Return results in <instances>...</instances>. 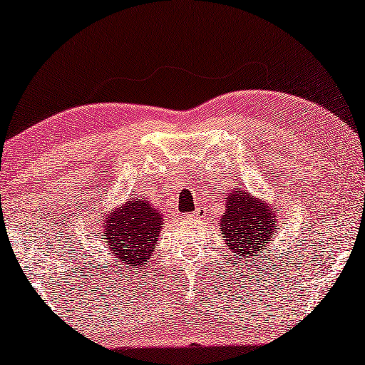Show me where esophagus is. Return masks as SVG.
Masks as SVG:
<instances>
[{"label": "esophagus", "instance_id": "obj_1", "mask_svg": "<svg viewBox=\"0 0 365 365\" xmlns=\"http://www.w3.org/2000/svg\"><path fill=\"white\" fill-rule=\"evenodd\" d=\"M203 213H206V208H205V206H198V208L193 211V216H197V217H200V216H201V215H203Z\"/></svg>", "mask_w": 365, "mask_h": 365}]
</instances>
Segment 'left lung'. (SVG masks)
<instances>
[{
    "mask_svg": "<svg viewBox=\"0 0 365 365\" xmlns=\"http://www.w3.org/2000/svg\"><path fill=\"white\" fill-rule=\"evenodd\" d=\"M226 211L220 221V231L226 237V246L239 257L262 254L265 241L274 236L275 215L246 190H231L225 197Z\"/></svg>",
    "mask_w": 365,
    "mask_h": 365,
    "instance_id": "obj_1",
    "label": "left lung"
}]
</instances>
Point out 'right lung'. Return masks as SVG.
I'll return each instance as SVG.
<instances>
[{
	"label": "right lung",
	"instance_id": "1",
	"mask_svg": "<svg viewBox=\"0 0 365 365\" xmlns=\"http://www.w3.org/2000/svg\"><path fill=\"white\" fill-rule=\"evenodd\" d=\"M160 211L148 200L130 198L106 216L105 239L118 269L139 270L149 262L150 252L157 246V237L162 227ZM118 272V270H116Z\"/></svg>",
	"mask_w": 365,
	"mask_h": 365
}]
</instances>
